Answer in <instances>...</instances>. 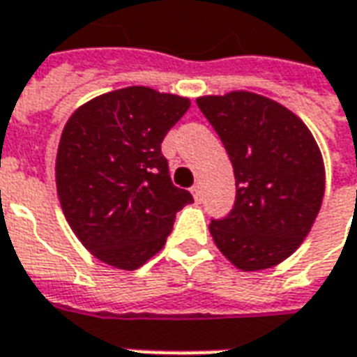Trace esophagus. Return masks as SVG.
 Instances as JSON below:
<instances>
[{"label": "esophagus", "instance_id": "esophagus-1", "mask_svg": "<svg viewBox=\"0 0 357 357\" xmlns=\"http://www.w3.org/2000/svg\"><path fill=\"white\" fill-rule=\"evenodd\" d=\"M191 193H193V197H195V199H197V201H199V199H201V195H202V189H201V185H199V183H197V185H193V187H191Z\"/></svg>", "mask_w": 357, "mask_h": 357}]
</instances>
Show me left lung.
Returning <instances> with one entry per match:
<instances>
[{
	"instance_id": "obj_1",
	"label": "left lung",
	"mask_w": 357,
	"mask_h": 357,
	"mask_svg": "<svg viewBox=\"0 0 357 357\" xmlns=\"http://www.w3.org/2000/svg\"><path fill=\"white\" fill-rule=\"evenodd\" d=\"M235 174V204L210 233L220 252L243 271L287 260L321 208L325 168L307 126L273 99L250 91L199 97Z\"/></svg>"
}]
</instances>
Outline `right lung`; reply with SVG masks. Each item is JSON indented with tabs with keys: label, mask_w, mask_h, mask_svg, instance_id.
<instances>
[{
	"label": "right lung",
	"mask_w": 357,
	"mask_h": 357,
	"mask_svg": "<svg viewBox=\"0 0 357 357\" xmlns=\"http://www.w3.org/2000/svg\"><path fill=\"white\" fill-rule=\"evenodd\" d=\"M187 97L132 86L99 95L68 118L55 179L68 225L89 252L137 269L164 247L179 210L193 202L172 183L160 145Z\"/></svg>",
	"instance_id": "add662e5"
}]
</instances>
